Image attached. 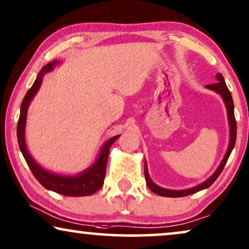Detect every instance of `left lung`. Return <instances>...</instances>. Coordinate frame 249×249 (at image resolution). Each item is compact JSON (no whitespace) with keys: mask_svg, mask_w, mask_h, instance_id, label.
Here are the masks:
<instances>
[{"mask_svg":"<svg viewBox=\"0 0 249 249\" xmlns=\"http://www.w3.org/2000/svg\"><path fill=\"white\" fill-rule=\"evenodd\" d=\"M216 79L217 83L215 84H211V85H206L207 89L216 92L217 94L221 95V98L223 99V102L225 105V108H227V114H228V122H229V130H230V140H229V145L227 149V152H225L223 159L218 165V167L216 168V171L214 172L213 174L211 175L210 178H207L206 181H204L203 183L196 185V187H192L189 189H184V190H171V189H165L157 185L156 183L152 182V180L149 177L148 173V166H147V161L144 160V177H145V182H147L148 188L150 189L152 192H155L156 195H159V196L163 197H184V196H189V195L196 194V192L204 190V189L210 188L212 184L214 183V181L218 178V175L221 174V172L223 171V168L227 164L229 157H230L231 151L233 150L234 144H236V138H237V123H236V118H234V106H233V100L232 97H231L230 91H229L227 84H225V81L223 78L222 74H216Z\"/></svg>","mask_w":249,"mask_h":249,"instance_id":"1","label":"left lung"}]
</instances>
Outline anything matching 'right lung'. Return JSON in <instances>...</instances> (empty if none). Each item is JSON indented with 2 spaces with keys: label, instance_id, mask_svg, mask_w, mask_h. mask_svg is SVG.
I'll return each instance as SVG.
<instances>
[{
  "label": "right lung",
  "instance_id": "right-lung-1",
  "mask_svg": "<svg viewBox=\"0 0 249 249\" xmlns=\"http://www.w3.org/2000/svg\"><path fill=\"white\" fill-rule=\"evenodd\" d=\"M60 65V61H51L48 65L41 69L36 77L34 84L29 89L26 93L24 100L21 102L20 107V115H19L18 125H17V138H18L19 148L22 156H24L26 163L31 168L32 173L36 178L39 183L48 190L54 191L57 194L64 195V196L71 197H83V196H91L94 192H97L102 185H104L105 175H106V167H107V160L109 150H110L111 144L117 140L119 135H115L105 142L99 152L97 159L94 163L88 167L81 173L75 175H64L58 174L54 172H50L42 167L29 154L27 144H26L25 138V130H26V119H27V111L28 107L34 97L37 93L42 85L43 77L46 72L51 71L54 69L55 66Z\"/></svg>",
  "mask_w": 249,
  "mask_h": 249
}]
</instances>
